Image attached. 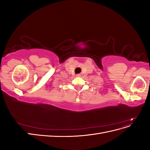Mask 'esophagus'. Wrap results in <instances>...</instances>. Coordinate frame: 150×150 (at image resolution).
I'll list each match as a JSON object with an SVG mask.
<instances>
[{
	"label": "esophagus",
	"mask_w": 150,
	"mask_h": 150,
	"mask_svg": "<svg viewBox=\"0 0 150 150\" xmlns=\"http://www.w3.org/2000/svg\"><path fill=\"white\" fill-rule=\"evenodd\" d=\"M76 76H78V77H79V76H80V74H77Z\"/></svg>",
	"instance_id": "esophagus-1"
}]
</instances>
